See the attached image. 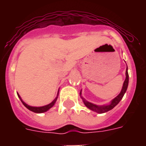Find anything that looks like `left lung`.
I'll return each instance as SVG.
<instances>
[{
    "label": "left lung",
    "instance_id": "obj_1",
    "mask_svg": "<svg viewBox=\"0 0 146 146\" xmlns=\"http://www.w3.org/2000/svg\"><path fill=\"white\" fill-rule=\"evenodd\" d=\"M127 70H128V69H127V70H126V79H125L124 82H123V84L122 89H121L120 94H119L117 97L114 98L111 101L110 104H104V105H97V104H93V103H91V102L86 101L84 98L82 97V91H80V97H81V98L82 99V102H83L85 105H86L89 109H90L92 111H95V112L98 113H105V112H108V111H111V109H113V108L120 102V100L122 99L123 96H124L125 92H127L128 84H129V74H128V71Z\"/></svg>",
    "mask_w": 146,
    "mask_h": 146
}]
</instances>
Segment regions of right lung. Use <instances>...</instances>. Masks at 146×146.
<instances>
[{"instance_id": "1", "label": "right lung", "mask_w": 146, "mask_h": 146, "mask_svg": "<svg viewBox=\"0 0 146 146\" xmlns=\"http://www.w3.org/2000/svg\"><path fill=\"white\" fill-rule=\"evenodd\" d=\"M18 95V97L19 98V99L21 100L22 103L23 104V105L25 107H26V108H28L29 111H33V112H35V113H44V112H46V111H48L50 108H51L54 105L55 102H56V101H57V97H58V92H57V97L55 98L53 100L52 102H50V104H47V105H44V106H42V107H33V106H30V105H29V104H27L26 103H25V102L23 101V99L21 98V97H20V96H19V94H17Z\"/></svg>"}]
</instances>
